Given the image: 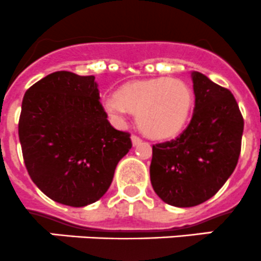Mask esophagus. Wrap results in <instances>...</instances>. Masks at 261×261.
I'll return each instance as SVG.
<instances>
[{
  "mask_svg": "<svg viewBox=\"0 0 261 261\" xmlns=\"http://www.w3.org/2000/svg\"><path fill=\"white\" fill-rule=\"evenodd\" d=\"M130 139H132V143H133V146H138V144L142 142V139L139 138L138 136H134V134L130 137Z\"/></svg>",
  "mask_w": 261,
  "mask_h": 261,
  "instance_id": "1",
  "label": "esophagus"
}]
</instances>
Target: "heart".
Returning a JSON list of instances; mask_svg holds the SVG:
<instances>
[{
	"label": "heart",
	"mask_w": 261,
	"mask_h": 261,
	"mask_svg": "<svg viewBox=\"0 0 261 261\" xmlns=\"http://www.w3.org/2000/svg\"><path fill=\"white\" fill-rule=\"evenodd\" d=\"M193 104L194 96L189 85L169 77L127 82L114 96L102 100L105 113L115 124H124L129 113L137 114L139 128L156 139L172 138L184 129Z\"/></svg>",
	"instance_id": "1"
}]
</instances>
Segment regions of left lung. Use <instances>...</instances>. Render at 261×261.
Listing matches in <instances>:
<instances>
[{
	"instance_id": "8db88e82",
	"label": "left lung",
	"mask_w": 261,
	"mask_h": 261,
	"mask_svg": "<svg viewBox=\"0 0 261 261\" xmlns=\"http://www.w3.org/2000/svg\"><path fill=\"white\" fill-rule=\"evenodd\" d=\"M195 107L187 129L152 146L149 166L156 194L174 207H194L212 198L233 172L241 152L244 118L226 87L193 73Z\"/></svg>"
}]
</instances>
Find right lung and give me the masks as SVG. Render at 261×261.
<instances>
[{
	"instance_id": "add662e5",
	"label": "right lung",
	"mask_w": 261,
	"mask_h": 261,
	"mask_svg": "<svg viewBox=\"0 0 261 261\" xmlns=\"http://www.w3.org/2000/svg\"><path fill=\"white\" fill-rule=\"evenodd\" d=\"M94 76L58 71L25 92L19 138L34 184L61 204L85 207L109 189L130 134L108 122Z\"/></svg>"
}]
</instances>
